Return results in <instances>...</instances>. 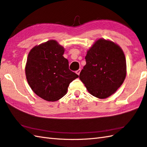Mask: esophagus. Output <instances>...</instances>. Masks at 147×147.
I'll return each instance as SVG.
<instances>
[{
  "label": "esophagus",
  "mask_w": 147,
  "mask_h": 147,
  "mask_svg": "<svg viewBox=\"0 0 147 147\" xmlns=\"http://www.w3.org/2000/svg\"><path fill=\"white\" fill-rule=\"evenodd\" d=\"M80 71H81V69H78V70H77V71H76V74H77V75H78V76H79V75H80Z\"/></svg>",
  "instance_id": "1"
}]
</instances>
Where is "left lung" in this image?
Masks as SVG:
<instances>
[{"instance_id":"1","label":"left lung","mask_w":147,"mask_h":147,"mask_svg":"<svg viewBox=\"0 0 147 147\" xmlns=\"http://www.w3.org/2000/svg\"><path fill=\"white\" fill-rule=\"evenodd\" d=\"M85 60L79 78L93 96L108 98L123 83L126 59L123 50L115 42L104 38L96 40L87 51Z\"/></svg>"}]
</instances>
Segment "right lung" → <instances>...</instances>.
<instances>
[{"label": "right lung", "mask_w": 147, "mask_h": 147, "mask_svg": "<svg viewBox=\"0 0 147 147\" xmlns=\"http://www.w3.org/2000/svg\"><path fill=\"white\" fill-rule=\"evenodd\" d=\"M63 47L55 40L35 46L28 53L26 68L28 85L35 94L49 102L59 100L70 82L78 77L69 69Z\"/></svg>", "instance_id": "add662e5"}]
</instances>
